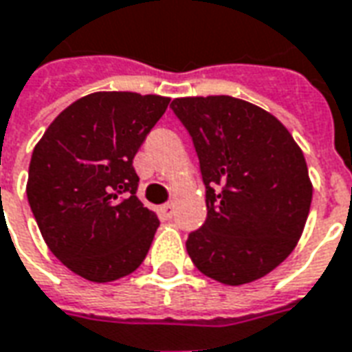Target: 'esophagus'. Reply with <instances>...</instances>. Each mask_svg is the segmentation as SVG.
I'll list each match as a JSON object with an SVG mask.
<instances>
[{
    "label": "esophagus",
    "instance_id": "1",
    "mask_svg": "<svg viewBox=\"0 0 352 352\" xmlns=\"http://www.w3.org/2000/svg\"><path fill=\"white\" fill-rule=\"evenodd\" d=\"M159 218L161 220H170L172 216H174V203H164L159 206Z\"/></svg>",
    "mask_w": 352,
    "mask_h": 352
}]
</instances>
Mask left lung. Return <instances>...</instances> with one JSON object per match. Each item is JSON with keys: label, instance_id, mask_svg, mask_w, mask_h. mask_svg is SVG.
I'll use <instances>...</instances> for the list:
<instances>
[{"label": "left lung", "instance_id": "1", "mask_svg": "<svg viewBox=\"0 0 352 352\" xmlns=\"http://www.w3.org/2000/svg\"><path fill=\"white\" fill-rule=\"evenodd\" d=\"M206 189V220L188 236L203 275L239 286L280 265L301 236L313 188L284 124L233 96L176 98Z\"/></svg>", "mask_w": 352, "mask_h": 352}]
</instances>
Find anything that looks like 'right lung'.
<instances>
[{"mask_svg": "<svg viewBox=\"0 0 352 352\" xmlns=\"http://www.w3.org/2000/svg\"><path fill=\"white\" fill-rule=\"evenodd\" d=\"M163 96L94 92L56 117L32 153L30 208L76 275L109 283L148 256L159 220L136 197L132 159L168 106Z\"/></svg>", "mask_w": 352, "mask_h": 352, "instance_id": "add662e5", "label": "right lung"}]
</instances>
